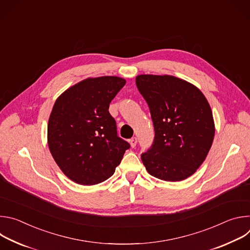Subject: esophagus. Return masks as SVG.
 Segmentation results:
<instances>
[{"label":"esophagus","mask_w":250,"mask_h":250,"mask_svg":"<svg viewBox=\"0 0 250 250\" xmlns=\"http://www.w3.org/2000/svg\"><path fill=\"white\" fill-rule=\"evenodd\" d=\"M129 144H130V146H131L132 148L135 147V146H136V144H137V138H136V137L130 138V139H129Z\"/></svg>","instance_id":"esophagus-1"}]
</instances>
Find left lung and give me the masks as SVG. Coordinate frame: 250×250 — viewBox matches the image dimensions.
I'll use <instances>...</instances> for the list:
<instances>
[{
  "label": "left lung",
  "mask_w": 250,
  "mask_h": 250,
  "mask_svg": "<svg viewBox=\"0 0 250 250\" xmlns=\"http://www.w3.org/2000/svg\"><path fill=\"white\" fill-rule=\"evenodd\" d=\"M135 83L154 126L153 142L141 153L142 162L160 180L186 179L206 159L215 135L207 99L197 87L174 76L139 75Z\"/></svg>",
  "instance_id": "obj_1"
}]
</instances>
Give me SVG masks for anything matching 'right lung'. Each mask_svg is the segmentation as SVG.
<instances>
[{"label":"right lung","instance_id":"obj_1","mask_svg":"<svg viewBox=\"0 0 250 250\" xmlns=\"http://www.w3.org/2000/svg\"><path fill=\"white\" fill-rule=\"evenodd\" d=\"M125 85L120 77L89 78L56 100L48 121V146L72 181L89 186L109 179L130 147L118 135L109 113L112 100Z\"/></svg>","mask_w":250,"mask_h":250}]
</instances>
